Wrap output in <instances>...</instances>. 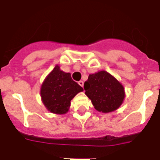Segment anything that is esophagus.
<instances>
[{"instance_id": "obj_1", "label": "esophagus", "mask_w": 160, "mask_h": 160, "mask_svg": "<svg viewBox=\"0 0 160 160\" xmlns=\"http://www.w3.org/2000/svg\"><path fill=\"white\" fill-rule=\"evenodd\" d=\"M78 83L80 85V86L82 87V88H83V81H82V80H80V81L78 82Z\"/></svg>"}]
</instances>
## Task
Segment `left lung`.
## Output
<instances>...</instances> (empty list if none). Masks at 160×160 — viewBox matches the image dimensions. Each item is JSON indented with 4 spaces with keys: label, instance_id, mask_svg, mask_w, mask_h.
Returning a JSON list of instances; mask_svg holds the SVG:
<instances>
[{
    "label": "left lung",
    "instance_id": "left-lung-1",
    "mask_svg": "<svg viewBox=\"0 0 160 160\" xmlns=\"http://www.w3.org/2000/svg\"><path fill=\"white\" fill-rule=\"evenodd\" d=\"M83 88L95 109L102 112L117 109L124 99L123 87L105 71L89 75Z\"/></svg>",
    "mask_w": 160,
    "mask_h": 160
}]
</instances>
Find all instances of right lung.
I'll return each instance as SVG.
<instances>
[{
  "label": "right lung",
  "mask_w": 160,
  "mask_h": 160,
  "mask_svg": "<svg viewBox=\"0 0 160 160\" xmlns=\"http://www.w3.org/2000/svg\"><path fill=\"white\" fill-rule=\"evenodd\" d=\"M83 89L73 81L69 72L54 68L43 83L41 89L42 102L52 113L64 114L69 110L70 101Z\"/></svg>",
  "instance_id": "obj_1"
}]
</instances>
